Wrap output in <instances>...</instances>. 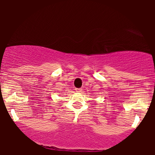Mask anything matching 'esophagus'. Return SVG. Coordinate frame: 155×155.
<instances>
[{
    "instance_id": "34e87169",
    "label": "esophagus",
    "mask_w": 155,
    "mask_h": 155,
    "mask_svg": "<svg viewBox=\"0 0 155 155\" xmlns=\"http://www.w3.org/2000/svg\"><path fill=\"white\" fill-rule=\"evenodd\" d=\"M75 90L76 92H82V88H75Z\"/></svg>"
}]
</instances>
